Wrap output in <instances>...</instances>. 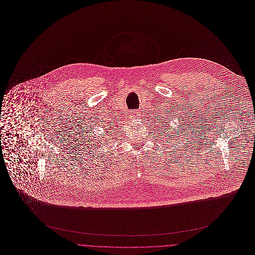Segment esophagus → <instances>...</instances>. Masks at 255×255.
Here are the masks:
<instances>
[{"label":"esophagus","mask_w":255,"mask_h":255,"mask_svg":"<svg viewBox=\"0 0 255 255\" xmlns=\"http://www.w3.org/2000/svg\"><path fill=\"white\" fill-rule=\"evenodd\" d=\"M137 116H138V113H137L136 111H133V112L129 115V119H130V120H135V119L137 118Z\"/></svg>","instance_id":"obj_1"}]
</instances>
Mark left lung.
Segmentation results:
<instances>
[{
	"mask_svg": "<svg viewBox=\"0 0 255 255\" xmlns=\"http://www.w3.org/2000/svg\"><path fill=\"white\" fill-rule=\"evenodd\" d=\"M157 123H158V126H159V128H160L158 129L160 132H159V133H157V134L159 135L157 138H162V137L166 136V133L168 132V130H167V128H166V127L168 126V124L170 123V121H169L168 119H166V117H163V116L161 115V117H160V118H159V117H157ZM173 134H174V133H173ZM180 134H181L180 132H177V133H176V135H171V136L169 137L170 141H172V140L174 141L175 139L178 141L177 137H180ZM163 140H164V139H163ZM170 141H168L167 143H169ZM178 142L180 143L181 141H178ZM166 148H167V146H166ZM174 150H175V149H174Z\"/></svg>",
	"mask_w": 255,
	"mask_h": 255,
	"instance_id": "obj_1",
	"label": "left lung"
}]
</instances>
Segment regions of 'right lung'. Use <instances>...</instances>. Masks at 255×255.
<instances>
[{"label":"right lung","instance_id":"1","mask_svg":"<svg viewBox=\"0 0 255 255\" xmlns=\"http://www.w3.org/2000/svg\"><path fill=\"white\" fill-rule=\"evenodd\" d=\"M91 142H92V144H91V145H93L95 148H96V147H101V146L106 144V143L108 142V140H98V141H96V140H92V141H90V142H89V144H90Z\"/></svg>","mask_w":255,"mask_h":255}]
</instances>
